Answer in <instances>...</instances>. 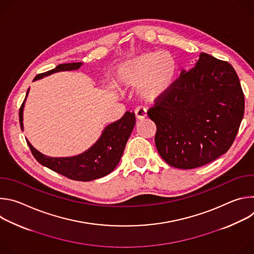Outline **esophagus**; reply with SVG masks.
<instances>
[{
	"label": "esophagus",
	"instance_id": "34e87169",
	"mask_svg": "<svg viewBox=\"0 0 254 254\" xmlns=\"http://www.w3.org/2000/svg\"><path fill=\"white\" fill-rule=\"evenodd\" d=\"M134 115L138 121H142L147 118V110L144 107H137L134 111Z\"/></svg>",
	"mask_w": 254,
	"mask_h": 254
}]
</instances>
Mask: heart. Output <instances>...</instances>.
I'll return each instance as SVG.
<instances>
[{"label":"heart","mask_w":254,"mask_h":254,"mask_svg":"<svg viewBox=\"0 0 254 254\" xmlns=\"http://www.w3.org/2000/svg\"><path fill=\"white\" fill-rule=\"evenodd\" d=\"M178 72L177 59L169 51H146L120 64L115 80L123 89L137 87L146 101L158 102L173 91Z\"/></svg>","instance_id":"obj_1"}]
</instances>
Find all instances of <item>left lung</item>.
Wrapping results in <instances>:
<instances>
[{"mask_svg": "<svg viewBox=\"0 0 254 254\" xmlns=\"http://www.w3.org/2000/svg\"><path fill=\"white\" fill-rule=\"evenodd\" d=\"M182 69L173 91L148 112L157 126L160 156L170 166L194 169L225 154L244 114V95L234 68L200 53Z\"/></svg>", "mask_w": 254, "mask_h": 254, "instance_id": "obj_1", "label": "left lung"}]
</instances>
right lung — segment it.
I'll list each match as a JSON object with an SVG mask.
<instances>
[{"instance_id":"obj_1","label":"right lung","mask_w":254,"mask_h":254,"mask_svg":"<svg viewBox=\"0 0 254 254\" xmlns=\"http://www.w3.org/2000/svg\"><path fill=\"white\" fill-rule=\"evenodd\" d=\"M81 62L59 64L54 69L38 74L33 81L49 76L56 73V72L77 70L81 67ZM29 90L30 88L27 90L26 97L19 112L20 126L22 130H24L23 113ZM134 114L127 112L121 120L106 126L98 139L89 149L81 154L71 157H49L36 150L28 139L27 142L33 156L41 165L71 180L88 182V181L102 178L116 169L124 154L127 141L134 127Z\"/></svg>"}]
</instances>
